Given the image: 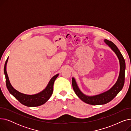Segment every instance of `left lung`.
I'll return each mask as SVG.
<instances>
[{
  "label": "left lung",
  "mask_w": 131,
  "mask_h": 131,
  "mask_svg": "<svg viewBox=\"0 0 131 131\" xmlns=\"http://www.w3.org/2000/svg\"><path fill=\"white\" fill-rule=\"evenodd\" d=\"M105 43L108 45L115 52L119 60L120 72L118 79L115 85L109 90L101 94L94 96H88L84 94L80 90L75 79L72 78V86L73 90L78 97L88 104L92 105H104L112 101L122 90L125 81V62L124 58L117 46L111 41L104 40Z\"/></svg>",
  "instance_id": "obj_1"
}]
</instances>
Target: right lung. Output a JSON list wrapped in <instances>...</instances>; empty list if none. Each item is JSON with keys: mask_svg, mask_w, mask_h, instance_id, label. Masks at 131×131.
Wrapping results in <instances>:
<instances>
[{"mask_svg": "<svg viewBox=\"0 0 131 131\" xmlns=\"http://www.w3.org/2000/svg\"><path fill=\"white\" fill-rule=\"evenodd\" d=\"M8 58L7 59L4 66V73L6 78V86L9 92L22 104L27 107H37L42 105L46 103L51 96L53 92V83L55 80L58 77L59 74H56L50 80L49 83L45 90L39 93L27 95L18 92L12 86L9 82L7 73L6 71V65L7 63Z\"/></svg>", "mask_w": 131, "mask_h": 131, "instance_id": "obj_1", "label": "right lung"}]
</instances>
